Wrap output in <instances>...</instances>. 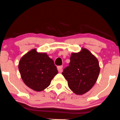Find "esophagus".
Returning a JSON list of instances; mask_svg holds the SVG:
<instances>
[{
  "mask_svg": "<svg viewBox=\"0 0 120 120\" xmlns=\"http://www.w3.org/2000/svg\"><path fill=\"white\" fill-rule=\"evenodd\" d=\"M57 70L59 72H62L63 71V66H58Z\"/></svg>",
  "mask_w": 120,
  "mask_h": 120,
  "instance_id": "34e87169",
  "label": "esophagus"
}]
</instances>
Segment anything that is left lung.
Returning a JSON list of instances; mask_svg holds the SVG:
<instances>
[{"label":"left lung","mask_w":120,"mask_h":120,"mask_svg":"<svg viewBox=\"0 0 120 120\" xmlns=\"http://www.w3.org/2000/svg\"><path fill=\"white\" fill-rule=\"evenodd\" d=\"M69 66L62 75L68 85L76 94L82 95L89 91L96 82L100 68L97 59L89 50L82 48L77 53H72Z\"/></svg>","instance_id":"8db88e82"}]
</instances>
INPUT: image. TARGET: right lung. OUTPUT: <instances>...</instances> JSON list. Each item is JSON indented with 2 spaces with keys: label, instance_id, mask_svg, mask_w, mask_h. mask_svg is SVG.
<instances>
[{
  "label": "right lung",
  "instance_id": "obj_1",
  "mask_svg": "<svg viewBox=\"0 0 120 120\" xmlns=\"http://www.w3.org/2000/svg\"><path fill=\"white\" fill-rule=\"evenodd\" d=\"M18 68L24 84L37 92L48 87L58 73L53 60L46 53L38 52L36 49L21 58Z\"/></svg>",
  "mask_w": 120,
  "mask_h": 120
}]
</instances>
